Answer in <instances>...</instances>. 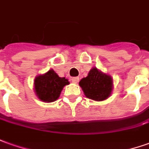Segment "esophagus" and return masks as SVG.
Masks as SVG:
<instances>
[{
  "mask_svg": "<svg viewBox=\"0 0 149 149\" xmlns=\"http://www.w3.org/2000/svg\"><path fill=\"white\" fill-rule=\"evenodd\" d=\"M71 81H72L73 84H78L79 81V78H78V77H74V78L71 79Z\"/></svg>",
  "mask_w": 149,
  "mask_h": 149,
  "instance_id": "esophagus-1",
  "label": "esophagus"
}]
</instances>
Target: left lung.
Here are the masks:
<instances>
[{
    "mask_svg": "<svg viewBox=\"0 0 149 149\" xmlns=\"http://www.w3.org/2000/svg\"><path fill=\"white\" fill-rule=\"evenodd\" d=\"M86 97L96 101L106 100L111 96L113 89V81L111 75L102 72L96 67H92L88 76L79 81Z\"/></svg>",
    "mask_w": 149,
    "mask_h": 149,
    "instance_id": "left-lung-1",
    "label": "left lung"
}]
</instances>
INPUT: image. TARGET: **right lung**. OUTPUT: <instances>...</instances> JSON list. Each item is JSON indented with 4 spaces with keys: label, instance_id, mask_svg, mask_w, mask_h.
<instances>
[{
    "label": "right lung",
    "instance_id": "right-lung-1",
    "mask_svg": "<svg viewBox=\"0 0 149 149\" xmlns=\"http://www.w3.org/2000/svg\"><path fill=\"white\" fill-rule=\"evenodd\" d=\"M70 82L65 77H59L53 69L36 77L34 91L38 98L44 102L50 103L57 100L62 89Z\"/></svg>",
    "mask_w": 149,
    "mask_h": 149
}]
</instances>
